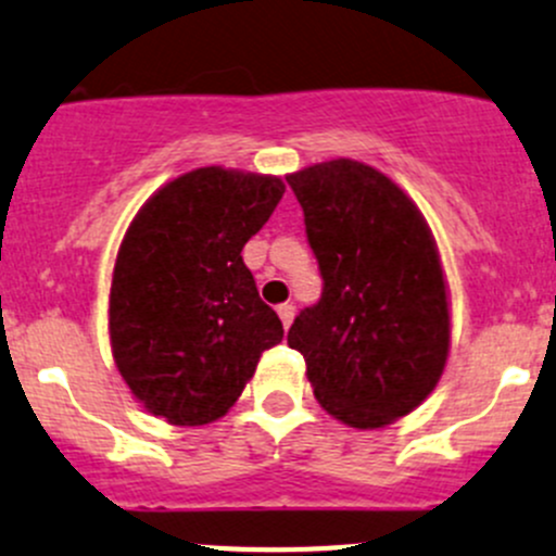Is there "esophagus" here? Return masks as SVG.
<instances>
[{
  "mask_svg": "<svg viewBox=\"0 0 556 556\" xmlns=\"http://www.w3.org/2000/svg\"><path fill=\"white\" fill-rule=\"evenodd\" d=\"M278 318H280V324H283V329H289L291 320H294V305H280Z\"/></svg>",
  "mask_w": 556,
  "mask_h": 556,
  "instance_id": "esophagus-1",
  "label": "esophagus"
}]
</instances>
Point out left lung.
<instances>
[{
    "label": "left lung",
    "instance_id": "1",
    "mask_svg": "<svg viewBox=\"0 0 556 556\" xmlns=\"http://www.w3.org/2000/svg\"><path fill=\"white\" fill-rule=\"evenodd\" d=\"M305 211L324 291L289 329L318 404L351 428H382L428 399L450 356V300L417 205L358 160L286 176Z\"/></svg>",
    "mask_w": 556,
    "mask_h": 556
}]
</instances>
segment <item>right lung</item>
Returning <instances> with one entry per match:
<instances>
[{
  "instance_id": "1",
  "label": "right lung",
  "mask_w": 556,
  "mask_h": 556,
  "mask_svg": "<svg viewBox=\"0 0 556 556\" xmlns=\"http://www.w3.org/2000/svg\"><path fill=\"white\" fill-rule=\"evenodd\" d=\"M283 192L280 176L194 168L160 187L119 243L112 356L130 393L170 426L227 415L262 353L283 340L240 256Z\"/></svg>"
}]
</instances>
